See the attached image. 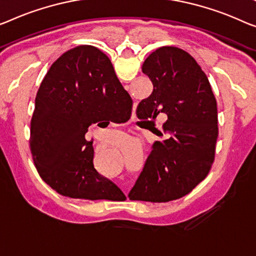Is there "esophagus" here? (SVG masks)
<instances>
[{
  "mask_svg": "<svg viewBox=\"0 0 256 256\" xmlns=\"http://www.w3.org/2000/svg\"><path fill=\"white\" fill-rule=\"evenodd\" d=\"M126 196H128V194H126Z\"/></svg>",
  "mask_w": 256,
  "mask_h": 256,
  "instance_id": "esophagus-1",
  "label": "esophagus"
}]
</instances>
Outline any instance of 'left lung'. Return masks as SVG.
Returning <instances> with one entry per match:
<instances>
[{
    "instance_id": "left-lung-1",
    "label": "left lung",
    "mask_w": 256,
    "mask_h": 256,
    "mask_svg": "<svg viewBox=\"0 0 256 256\" xmlns=\"http://www.w3.org/2000/svg\"><path fill=\"white\" fill-rule=\"evenodd\" d=\"M142 72L152 92L138 104L136 115L168 120L158 131L130 200L168 202L186 196L207 177L215 158L217 104L207 76L188 52L161 47L144 60Z\"/></svg>"
}]
</instances>
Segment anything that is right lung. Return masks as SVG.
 Segmentation results:
<instances>
[{
    "label": "right lung",
    "instance_id": "right-lung-1",
    "mask_svg": "<svg viewBox=\"0 0 256 256\" xmlns=\"http://www.w3.org/2000/svg\"><path fill=\"white\" fill-rule=\"evenodd\" d=\"M132 98L108 56L79 46L52 63L41 82L30 120V147L40 177L60 196L116 200L123 192L95 170L92 124L131 116Z\"/></svg>",
    "mask_w": 256,
    "mask_h": 256
}]
</instances>
